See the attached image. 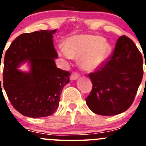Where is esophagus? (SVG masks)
Listing matches in <instances>:
<instances>
[{
	"label": "esophagus",
	"instance_id": "esophagus-1",
	"mask_svg": "<svg viewBox=\"0 0 146 146\" xmlns=\"http://www.w3.org/2000/svg\"><path fill=\"white\" fill-rule=\"evenodd\" d=\"M78 77H79V74L77 73H73L71 74V76H70V80L72 81H75L76 80V79H78Z\"/></svg>",
	"mask_w": 146,
	"mask_h": 146
}]
</instances>
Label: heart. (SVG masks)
<instances>
[{
  "label": "heart",
  "instance_id": "heart-1",
  "mask_svg": "<svg viewBox=\"0 0 146 146\" xmlns=\"http://www.w3.org/2000/svg\"><path fill=\"white\" fill-rule=\"evenodd\" d=\"M109 50V44L100 36L77 35L67 38L64 47L58 48V54L64 59H79L82 69L92 72L103 64Z\"/></svg>",
  "mask_w": 146,
  "mask_h": 146
}]
</instances>
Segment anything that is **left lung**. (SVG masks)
<instances>
[{
	"instance_id": "obj_1",
	"label": "left lung",
	"mask_w": 146,
	"mask_h": 146,
	"mask_svg": "<svg viewBox=\"0 0 146 146\" xmlns=\"http://www.w3.org/2000/svg\"><path fill=\"white\" fill-rule=\"evenodd\" d=\"M143 76L140 52L129 37L120 36L112 54L97 71L89 74L93 86L87 105L100 115L122 113L132 104Z\"/></svg>"
}]
</instances>
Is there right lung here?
<instances>
[{
  "label": "right lung",
  "instance_id": "obj_1",
  "mask_svg": "<svg viewBox=\"0 0 146 146\" xmlns=\"http://www.w3.org/2000/svg\"><path fill=\"white\" fill-rule=\"evenodd\" d=\"M56 30H41L17 36L5 54L3 87L14 108L29 117L52 115L59 106L70 73L56 68L53 42ZM28 62V72L19 69ZM2 90V89H1Z\"/></svg>",
  "mask_w": 146,
  "mask_h": 146
}]
</instances>
